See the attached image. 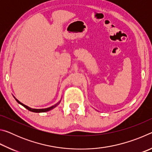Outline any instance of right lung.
Wrapping results in <instances>:
<instances>
[{"label": "right lung", "instance_id": "1", "mask_svg": "<svg viewBox=\"0 0 152 152\" xmlns=\"http://www.w3.org/2000/svg\"><path fill=\"white\" fill-rule=\"evenodd\" d=\"M14 98L15 99V100H16L18 103H19L20 104H21L22 106H23L25 108H26V109H27V110H30V111H31V112H34V113H45V112L49 111V110H51V109H54L55 107H57L58 105L60 103L61 100V99L60 101H59L58 102H57V103H56V104H55L54 105H53V106H51V107H50L45 108V109H32V108H31V107H29L27 106V105L23 104L22 102H20L19 101V100H17L15 96H14Z\"/></svg>", "mask_w": 152, "mask_h": 152}]
</instances>
